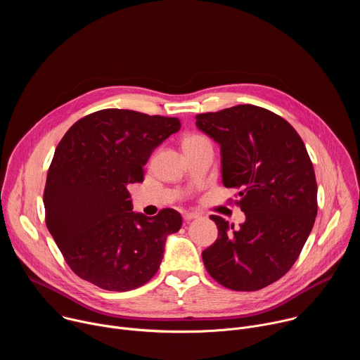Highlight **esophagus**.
<instances>
[{"label":"esophagus","mask_w":360,"mask_h":360,"mask_svg":"<svg viewBox=\"0 0 360 360\" xmlns=\"http://www.w3.org/2000/svg\"><path fill=\"white\" fill-rule=\"evenodd\" d=\"M199 215L198 214H195V212H185L184 214V219L186 221V222H189V221H192V219H196Z\"/></svg>","instance_id":"esophagus-1"}]
</instances>
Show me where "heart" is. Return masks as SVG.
<instances>
[{
	"instance_id": "b5f03b06",
	"label": "heart",
	"mask_w": 360,
	"mask_h": 360,
	"mask_svg": "<svg viewBox=\"0 0 360 360\" xmlns=\"http://www.w3.org/2000/svg\"><path fill=\"white\" fill-rule=\"evenodd\" d=\"M207 138H205L203 135H199V134H191L188 136H185L184 139V145H189V143H195V142H200V141H205Z\"/></svg>"
}]
</instances>
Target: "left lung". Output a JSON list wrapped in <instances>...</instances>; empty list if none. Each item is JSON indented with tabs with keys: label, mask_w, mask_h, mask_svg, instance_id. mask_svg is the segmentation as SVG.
Returning a JSON list of instances; mask_svg holds the SVG:
<instances>
[{
	"label": "left lung",
	"mask_w": 360,
	"mask_h": 360,
	"mask_svg": "<svg viewBox=\"0 0 360 360\" xmlns=\"http://www.w3.org/2000/svg\"><path fill=\"white\" fill-rule=\"evenodd\" d=\"M196 127L221 145L222 182L239 189L245 222L235 229L212 215L218 239L202 252L222 286L252 292L281 279L296 262L318 214L312 161L295 128L256 105L196 115Z\"/></svg>",
	"instance_id": "left-lung-1"
}]
</instances>
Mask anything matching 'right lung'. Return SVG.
I'll list each match as a JSON object with an SVG mask.
<instances>
[{"mask_svg":"<svg viewBox=\"0 0 360 360\" xmlns=\"http://www.w3.org/2000/svg\"><path fill=\"white\" fill-rule=\"evenodd\" d=\"M179 128L178 118L108 108L81 118L60 141L44 189L45 224L81 279L127 292L158 272L182 218L171 208L152 218L132 212L127 186L143 181L152 150Z\"/></svg>","mask_w":360,"mask_h":360,"instance_id":"add662e5","label":"right lung"}]
</instances>
